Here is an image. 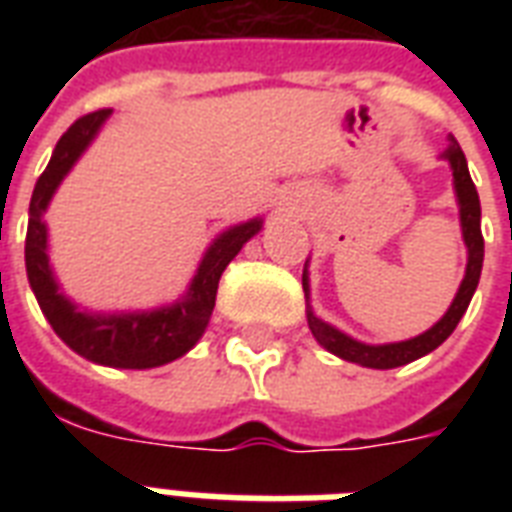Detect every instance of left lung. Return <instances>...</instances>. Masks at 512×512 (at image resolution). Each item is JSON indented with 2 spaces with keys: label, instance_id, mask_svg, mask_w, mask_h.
Wrapping results in <instances>:
<instances>
[{
  "label": "left lung",
  "instance_id": "left-lung-1",
  "mask_svg": "<svg viewBox=\"0 0 512 512\" xmlns=\"http://www.w3.org/2000/svg\"><path fill=\"white\" fill-rule=\"evenodd\" d=\"M444 162L452 167V185L454 196H457V207H460V228H462V241L468 247V265H465V276L460 281V289L454 295L452 305L446 308L441 319L417 337L401 342H382V345H369L356 337L345 335L337 327H332L329 321L319 319L311 308V279H308V260H305L303 271V292H305V316H308V327H311L313 337L319 342L321 348H327L329 353H335L342 361L350 364L369 366V369H396L409 361L428 356L430 350H436L446 337L452 335L454 327L460 324V319L468 311L473 292L481 279V265H484V236H481V201H478V191L473 180H470L468 162L462 154L460 143L449 138V146L441 154Z\"/></svg>",
  "mask_w": 512,
  "mask_h": 512
}]
</instances>
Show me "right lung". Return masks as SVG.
Wrapping results in <instances>:
<instances>
[{"label": "right lung", "mask_w": 512, "mask_h": 512, "mask_svg": "<svg viewBox=\"0 0 512 512\" xmlns=\"http://www.w3.org/2000/svg\"><path fill=\"white\" fill-rule=\"evenodd\" d=\"M111 114H114L111 108H103L76 119L58 140L47 170L36 180L31 207H28L26 273L44 319L50 321L55 335L74 353L92 364L114 366V369H154L185 356L201 340L215 308L220 276L233 257L239 255L241 247L260 233L263 217H252L247 223L231 225L223 233H217L207 252L201 255L191 284L175 303L148 308V311L116 313L79 308L60 289L58 276L52 271L44 212L50 207L63 177L74 170V164L92 146V140L98 138Z\"/></svg>", "instance_id": "add662e5"}]
</instances>
